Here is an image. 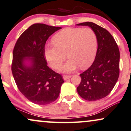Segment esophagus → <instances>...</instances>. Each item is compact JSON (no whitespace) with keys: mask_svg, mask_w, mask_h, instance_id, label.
Here are the masks:
<instances>
[{"mask_svg":"<svg viewBox=\"0 0 131 131\" xmlns=\"http://www.w3.org/2000/svg\"><path fill=\"white\" fill-rule=\"evenodd\" d=\"M71 75H63V79L64 80H67V79H69V78H71Z\"/></svg>","mask_w":131,"mask_h":131,"instance_id":"esophagus-1","label":"esophagus"}]
</instances>
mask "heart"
<instances>
[{"label": "heart", "mask_w": 131, "mask_h": 131, "mask_svg": "<svg viewBox=\"0 0 131 131\" xmlns=\"http://www.w3.org/2000/svg\"><path fill=\"white\" fill-rule=\"evenodd\" d=\"M54 45H47L45 56L53 68H58L66 59H69L60 67V71L71 72L79 66L86 69L91 65L96 54L97 41L94 32L90 28H66L53 38Z\"/></svg>", "instance_id": "b5f03b06"}]
</instances>
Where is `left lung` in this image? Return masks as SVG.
Instances as JSON below:
<instances>
[{
    "label": "left lung",
    "instance_id": "obj_1",
    "mask_svg": "<svg viewBox=\"0 0 131 131\" xmlns=\"http://www.w3.org/2000/svg\"><path fill=\"white\" fill-rule=\"evenodd\" d=\"M77 25L91 27L97 41L96 58L90 68L80 75L81 80L77 92L86 101H97L110 94L119 77V48L113 36L105 29L92 22Z\"/></svg>",
    "mask_w": 131,
    "mask_h": 131
}]
</instances>
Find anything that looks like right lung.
I'll return each mask as SVG.
<instances>
[{
    "instance_id": "obj_1",
    "label": "right lung",
    "mask_w": 131,
    "mask_h": 131,
    "mask_svg": "<svg viewBox=\"0 0 131 131\" xmlns=\"http://www.w3.org/2000/svg\"><path fill=\"white\" fill-rule=\"evenodd\" d=\"M61 29L34 24L21 35L14 47V80L19 91L35 104L47 105L56 101L64 82L61 75L49 68L45 58L46 41Z\"/></svg>"
}]
</instances>
